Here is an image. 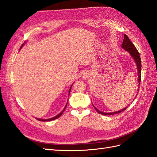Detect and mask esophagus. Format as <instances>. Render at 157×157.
<instances>
[{"mask_svg": "<svg viewBox=\"0 0 157 157\" xmlns=\"http://www.w3.org/2000/svg\"><path fill=\"white\" fill-rule=\"evenodd\" d=\"M83 77L84 78H88L90 77V74H89L88 71H85V72L83 74Z\"/></svg>", "mask_w": 157, "mask_h": 157, "instance_id": "1", "label": "esophagus"}]
</instances>
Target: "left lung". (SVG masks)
I'll return each instance as SVG.
<instances>
[{
	"label": "left lung",
	"instance_id": "1",
	"mask_svg": "<svg viewBox=\"0 0 157 157\" xmlns=\"http://www.w3.org/2000/svg\"><path fill=\"white\" fill-rule=\"evenodd\" d=\"M124 37L123 42L122 44V47L126 50V51L129 52V55H130L133 60H135L136 65H137V71H138V87H137V93L139 91V89H140V82H141V58L140 56V53H139L138 51L136 49V47L133 45V44L132 43V41L129 40L128 37L126 35L124 34ZM94 108L95 109V110L97 111V113H98L101 114H103V115H114L116 114H118L122 113L124 110H126L127 109V107H125L124 109L120 110L118 111L114 112V113H103V112H101L100 110H98L97 109H96V107L93 105Z\"/></svg>",
	"mask_w": 157,
	"mask_h": 157
}]
</instances>
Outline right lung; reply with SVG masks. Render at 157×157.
Listing matches in <instances>:
<instances>
[{
  "mask_svg": "<svg viewBox=\"0 0 157 157\" xmlns=\"http://www.w3.org/2000/svg\"><path fill=\"white\" fill-rule=\"evenodd\" d=\"M24 44H25V43L22 44V45H21V47H20V49L22 48V47H23V46L24 45ZM71 86H72V85H71L70 88V90H69V95H70V93L71 89ZM67 104H68V103H66V106H65V107H64V109H63V110H62L60 113H59V114L56 115V116H55V117L51 118H49V119H39V118H37V120H39V121H43V122H46V121H51V120H55V119H56V118H59L60 116L62 114V113H64V111L65 110V109H66V106H67Z\"/></svg>",
  "mask_w": 157,
  "mask_h": 157,
  "instance_id": "1",
  "label": "right lung"
}]
</instances>
